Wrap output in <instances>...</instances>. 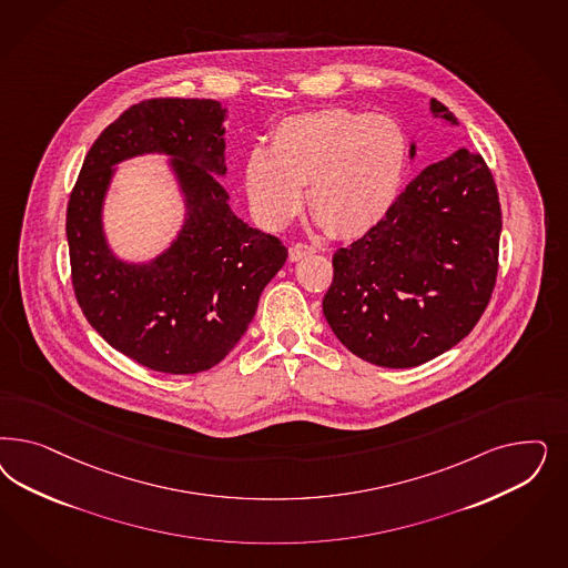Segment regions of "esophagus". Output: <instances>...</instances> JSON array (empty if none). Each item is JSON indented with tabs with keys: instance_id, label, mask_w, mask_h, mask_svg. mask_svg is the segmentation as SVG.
Instances as JSON below:
<instances>
[{
	"instance_id": "1",
	"label": "esophagus",
	"mask_w": 568,
	"mask_h": 568,
	"mask_svg": "<svg viewBox=\"0 0 568 568\" xmlns=\"http://www.w3.org/2000/svg\"><path fill=\"white\" fill-rule=\"evenodd\" d=\"M313 253H317V248H315L313 244H307V242H296V244L291 246V261H301V258L313 255Z\"/></svg>"
}]
</instances>
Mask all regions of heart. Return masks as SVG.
Returning <instances> with one entry per match:
<instances>
[{"label":"heart","instance_id":"obj_1","mask_svg":"<svg viewBox=\"0 0 568 568\" xmlns=\"http://www.w3.org/2000/svg\"><path fill=\"white\" fill-rule=\"evenodd\" d=\"M407 140L383 114L328 109L280 121L270 150L255 148L244 163V185L256 217L282 230L310 209L332 236L357 239L385 220L399 196Z\"/></svg>","mask_w":568,"mask_h":568}]
</instances>
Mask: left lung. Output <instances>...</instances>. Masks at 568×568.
<instances>
[{
  "instance_id": "8db88e82",
  "label": "left lung",
  "mask_w": 568,
  "mask_h": 568,
  "mask_svg": "<svg viewBox=\"0 0 568 568\" xmlns=\"http://www.w3.org/2000/svg\"><path fill=\"white\" fill-rule=\"evenodd\" d=\"M430 110L458 125L439 100ZM499 234L491 169L459 148L407 183L376 227L334 253L329 328L353 355L383 367L420 366L456 347L491 301Z\"/></svg>"
}]
</instances>
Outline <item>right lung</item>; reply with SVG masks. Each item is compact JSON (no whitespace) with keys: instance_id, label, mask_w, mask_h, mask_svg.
<instances>
[{"instance_id":"obj_1","label":"right lung","mask_w":568,"mask_h":568,"mask_svg":"<svg viewBox=\"0 0 568 568\" xmlns=\"http://www.w3.org/2000/svg\"><path fill=\"white\" fill-rule=\"evenodd\" d=\"M220 102L152 98L125 110L90 148L67 206L74 296L95 332L133 362L165 374H199L236 347L258 296L288 248L239 220L220 178ZM163 151L174 159L189 202L181 239L148 266L112 256L99 211L111 165Z\"/></svg>"}]
</instances>
